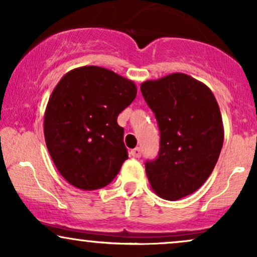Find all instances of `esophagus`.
Returning a JSON list of instances; mask_svg holds the SVG:
<instances>
[{
	"label": "esophagus",
	"instance_id": "esophagus-1",
	"mask_svg": "<svg viewBox=\"0 0 257 257\" xmlns=\"http://www.w3.org/2000/svg\"><path fill=\"white\" fill-rule=\"evenodd\" d=\"M132 156L134 158H140L141 157V149H140V147H135L134 150H132Z\"/></svg>",
	"mask_w": 257,
	"mask_h": 257
}]
</instances>
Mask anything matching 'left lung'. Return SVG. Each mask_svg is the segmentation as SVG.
Returning <instances> with one entry per match:
<instances>
[{
    "label": "left lung",
    "instance_id": "left-lung-1",
    "mask_svg": "<svg viewBox=\"0 0 257 257\" xmlns=\"http://www.w3.org/2000/svg\"><path fill=\"white\" fill-rule=\"evenodd\" d=\"M140 89L161 134L157 158L145 163L152 190L168 200L196 192L214 170L223 144L214 94L179 72L144 82Z\"/></svg>",
    "mask_w": 257,
    "mask_h": 257
}]
</instances>
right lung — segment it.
Instances as JSON below:
<instances>
[{"label": "right lung", "mask_w": 257, "mask_h": 257, "mask_svg": "<svg viewBox=\"0 0 257 257\" xmlns=\"http://www.w3.org/2000/svg\"><path fill=\"white\" fill-rule=\"evenodd\" d=\"M137 96V85L113 71L83 66L67 72L44 113V139L61 176L84 191L116 178L128 151L118 114Z\"/></svg>", "instance_id": "1"}]
</instances>
